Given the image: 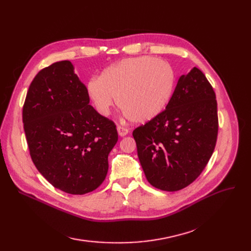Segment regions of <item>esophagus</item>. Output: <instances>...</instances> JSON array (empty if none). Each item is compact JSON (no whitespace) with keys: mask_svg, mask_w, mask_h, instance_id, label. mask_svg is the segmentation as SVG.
<instances>
[{"mask_svg":"<svg viewBox=\"0 0 251 251\" xmlns=\"http://www.w3.org/2000/svg\"><path fill=\"white\" fill-rule=\"evenodd\" d=\"M117 130H118V134L120 135V136H125V135H127L128 132H129V129H128V128L123 127V126H120V125H119V126L117 127Z\"/></svg>","mask_w":251,"mask_h":251,"instance_id":"34e87169","label":"esophagus"}]
</instances>
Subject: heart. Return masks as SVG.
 <instances>
[{
  "instance_id": "heart-1",
  "label": "heart",
  "mask_w": 251,
  "mask_h": 251,
  "mask_svg": "<svg viewBox=\"0 0 251 251\" xmlns=\"http://www.w3.org/2000/svg\"><path fill=\"white\" fill-rule=\"evenodd\" d=\"M174 83L175 74L168 62L142 56L108 66L99 78L89 79L86 90L100 115L111 114L116 98L129 120L146 123L165 109Z\"/></svg>"
}]
</instances>
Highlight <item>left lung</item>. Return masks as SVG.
<instances>
[{
  "mask_svg": "<svg viewBox=\"0 0 251 251\" xmlns=\"http://www.w3.org/2000/svg\"><path fill=\"white\" fill-rule=\"evenodd\" d=\"M218 129L216 94L205 75L194 67L179 78L166 110L133 131L148 181L164 191L188 186L212 156Z\"/></svg>",
  "mask_w": 251,
  "mask_h": 251,
  "instance_id": "8db88e82",
  "label": "left lung"
}]
</instances>
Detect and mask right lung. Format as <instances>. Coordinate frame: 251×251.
I'll use <instances>...</instances> for the list:
<instances>
[{"instance_id":"1","label":"right lung","mask_w":251,"mask_h":251,"mask_svg":"<svg viewBox=\"0 0 251 251\" xmlns=\"http://www.w3.org/2000/svg\"><path fill=\"white\" fill-rule=\"evenodd\" d=\"M22 120L31 160L52 186L81 195L103 182L108 155L118 141L116 125L89 104L70 61L56 62L35 75Z\"/></svg>"}]
</instances>
